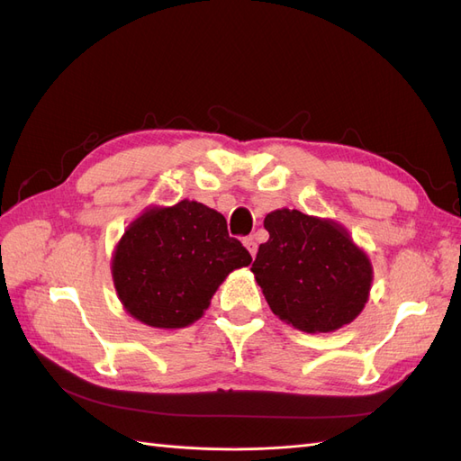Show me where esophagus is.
<instances>
[{
	"instance_id": "esophagus-1",
	"label": "esophagus",
	"mask_w": 461,
	"mask_h": 461,
	"mask_svg": "<svg viewBox=\"0 0 461 461\" xmlns=\"http://www.w3.org/2000/svg\"><path fill=\"white\" fill-rule=\"evenodd\" d=\"M244 246L248 248V252L252 254V258H256L258 244H256V240H254V236H246V239H244Z\"/></svg>"
}]
</instances>
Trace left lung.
<instances>
[{
	"mask_svg": "<svg viewBox=\"0 0 461 461\" xmlns=\"http://www.w3.org/2000/svg\"><path fill=\"white\" fill-rule=\"evenodd\" d=\"M269 240L252 271L273 313L303 332H330L354 321L369 296L367 256L332 221L276 209L263 221Z\"/></svg>",
	"mask_w": 461,
	"mask_h": 461,
	"instance_id": "left-lung-1",
	"label": "left lung"
}]
</instances>
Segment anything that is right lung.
I'll list each match as a JSON object with an SVG mask.
<instances>
[{"mask_svg": "<svg viewBox=\"0 0 461 461\" xmlns=\"http://www.w3.org/2000/svg\"><path fill=\"white\" fill-rule=\"evenodd\" d=\"M249 261L225 217L183 200L132 222L115 249L113 281L132 317L149 327L183 329L203 315L225 276Z\"/></svg>", "mask_w": 461, "mask_h": 461, "instance_id": "obj_1", "label": "right lung"}]
</instances>
